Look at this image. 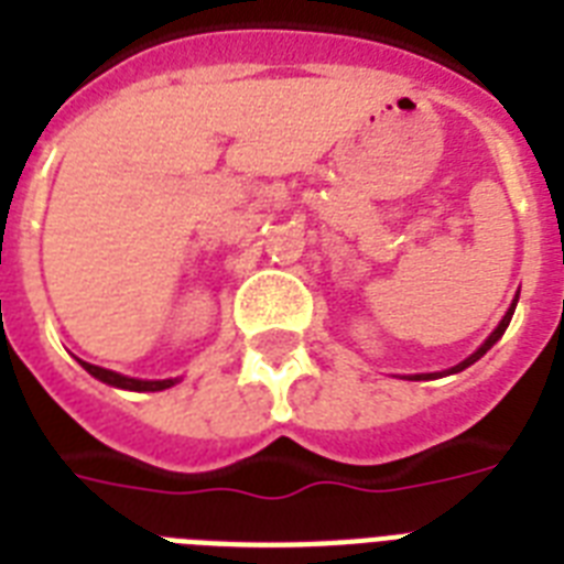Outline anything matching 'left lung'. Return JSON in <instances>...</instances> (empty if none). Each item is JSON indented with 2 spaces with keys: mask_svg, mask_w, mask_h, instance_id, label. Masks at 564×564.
I'll return each instance as SVG.
<instances>
[{
  "mask_svg": "<svg viewBox=\"0 0 564 564\" xmlns=\"http://www.w3.org/2000/svg\"><path fill=\"white\" fill-rule=\"evenodd\" d=\"M516 304H518V299H516V301H512V307H509V310H507V316L500 318V325H498V327H495V334H491V336H489V339H486V343H482V345H480V348H477V351H474V354H471V357H468V360H463V362H459V366H454V369L447 371V375H456V371H463V369H468V366H471V362H477V360H480L482 354L489 351L491 345L498 343L500 336H503V330H507V327H509V322H512V313H516ZM433 377H442V375H412V377H410V380H433Z\"/></svg>",
  "mask_w": 564,
  "mask_h": 564,
  "instance_id": "1",
  "label": "left lung"
}]
</instances>
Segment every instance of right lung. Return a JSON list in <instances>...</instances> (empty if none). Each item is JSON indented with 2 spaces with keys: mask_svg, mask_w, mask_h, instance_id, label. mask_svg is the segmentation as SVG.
Listing matches in <instances>:
<instances>
[{
  "mask_svg": "<svg viewBox=\"0 0 564 564\" xmlns=\"http://www.w3.org/2000/svg\"><path fill=\"white\" fill-rule=\"evenodd\" d=\"M82 366L90 371L96 380H101V383L117 386V389H131V392H161V389H170V386L178 383V380H137V377H126L110 369H99V366H93V362H82Z\"/></svg>",
  "mask_w": 564,
  "mask_h": 564,
  "instance_id": "1",
  "label": "right lung"
}]
</instances>
